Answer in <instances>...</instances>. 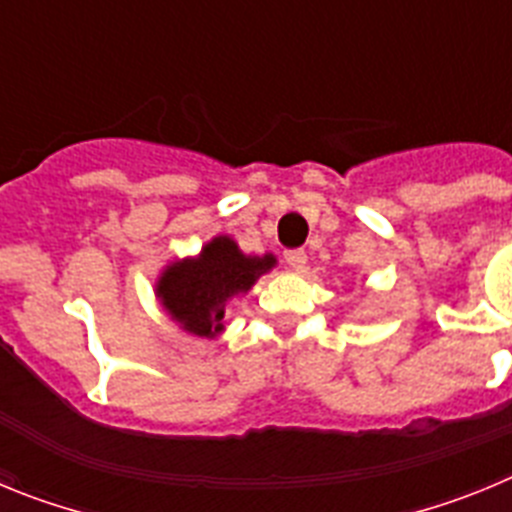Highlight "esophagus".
<instances>
[{"label": "esophagus", "instance_id": "esophagus-1", "mask_svg": "<svg viewBox=\"0 0 512 512\" xmlns=\"http://www.w3.org/2000/svg\"><path fill=\"white\" fill-rule=\"evenodd\" d=\"M284 261L289 264V269L300 271V269H305V264H307V253L302 251V248H289V251H284Z\"/></svg>", "mask_w": 512, "mask_h": 512}]
</instances>
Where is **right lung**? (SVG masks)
<instances>
[{
  "label": "right lung",
  "mask_w": 512,
  "mask_h": 512,
  "mask_svg": "<svg viewBox=\"0 0 512 512\" xmlns=\"http://www.w3.org/2000/svg\"><path fill=\"white\" fill-rule=\"evenodd\" d=\"M271 266V256H243L230 238L220 235L197 259L169 266L158 282V297L184 330L194 336H215L223 330L225 302L246 292Z\"/></svg>",
  "instance_id": "add662e5"
}]
</instances>
